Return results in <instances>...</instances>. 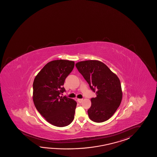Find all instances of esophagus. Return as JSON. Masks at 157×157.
I'll use <instances>...</instances> for the list:
<instances>
[{"mask_svg": "<svg viewBox=\"0 0 157 157\" xmlns=\"http://www.w3.org/2000/svg\"><path fill=\"white\" fill-rule=\"evenodd\" d=\"M77 101H78L79 103H81L82 102V101H83V99H77Z\"/></svg>", "mask_w": 157, "mask_h": 157, "instance_id": "1", "label": "esophagus"}]
</instances>
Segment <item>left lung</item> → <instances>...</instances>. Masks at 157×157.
<instances>
[{
	"label": "left lung",
	"mask_w": 157,
	"mask_h": 157,
	"mask_svg": "<svg viewBox=\"0 0 157 157\" xmlns=\"http://www.w3.org/2000/svg\"><path fill=\"white\" fill-rule=\"evenodd\" d=\"M96 97L91 99L89 118L96 122L105 121L115 113L122 100L121 83L118 77L99 61L88 60L75 64Z\"/></svg>",
	"instance_id": "8db88e82"
}]
</instances>
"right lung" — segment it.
Segmentation results:
<instances>
[{
  "mask_svg": "<svg viewBox=\"0 0 157 157\" xmlns=\"http://www.w3.org/2000/svg\"><path fill=\"white\" fill-rule=\"evenodd\" d=\"M74 65V62L64 59L49 62L34 79L33 100L35 107L46 121L54 126H67L74 118L77 102L59 96L65 91L62 86Z\"/></svg>",
  "mask_w": 157,
  "mask_h": 157,
  "instance_id": "right-lung-1",
  "label": "right lung"
}]
</instances>
